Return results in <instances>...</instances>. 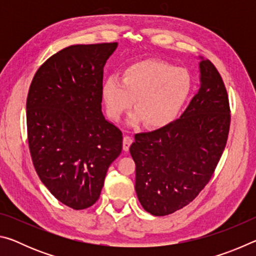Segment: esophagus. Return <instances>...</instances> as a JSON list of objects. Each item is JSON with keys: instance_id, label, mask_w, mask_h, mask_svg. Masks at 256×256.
<instances>
[{"instance_id": "1", "label": "esophagus", "mask_w": 256, "mask_h": 256, "mask_svg": "<svg viewBox=\"0 0 256 256\" xmlns=\"http://www.w3.org/2000/svg\"><path fill=\"white\" fill-rule=\"evenodd\" d=\"M133 142V138L130 136H125L123 138V150L124 151H128L130 149V146L132 144Z\"/></svg>"}]
</instances>
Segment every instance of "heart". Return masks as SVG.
Masks as SVG:
<instances>
[{
    "label": "heart",
    "instance_id": "obj_1",
    "mask_svg": "<svg viewBox=\"0 0 256 256\" xmlns=\"http://www.w3.org/2000/svg\"><path fill=\"white\" fill-rule=\"evenodd\" d=\"M190 79L183 68L156 60H142L124 68L120 80L110 76L104 81L102 98L107 115L118 120L130 107L136 112L128 122L159 128L170 124L188 99Z\"/></svg>",
    "mask_w": 256,
    "mask_h": 256
}]
</instances>
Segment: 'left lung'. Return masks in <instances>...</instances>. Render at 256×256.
Listing matches in <instances>:
<instances>
[{
    "label": "left lung",
    "instance_id": "obj_1",
    "mask_svg": "<svg viewBox=\"0 0 256 256\" xmlns=\"http://www.w3.org/2000/svg\"><path fill=\"white\" fill-rule=\"evenodd\" d=\"M200 89L178 120L136 134V192L146 211L167 216L188 206L210 180L226 146L230 114L222 76L200 58Z\"/></svg>",
    "mask_w": 256,
    "mask_h": 256
}]
</instances>
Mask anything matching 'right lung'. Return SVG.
<instances>
[{
  "mask_svg": "<svg viewBox=\"0 0 256 256\" xmlns=\"http://www.w3.org/2000/svg\"><path fill=\"white\" fill-rule=\"evenodd\" d=\"M118 42L72 45L38 68L27 98L30 154L50 192L74 210L92 206L122 151V131L102 112L104 66Z\"/></svg>",
  "mask_w": 256,
  "mask_h": 256,
  "instance_id": "right-lung-1",
  "label": "right lung"
}]
</instances>
